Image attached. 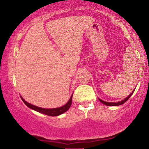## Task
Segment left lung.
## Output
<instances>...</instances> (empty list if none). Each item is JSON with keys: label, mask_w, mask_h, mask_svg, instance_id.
Listing matches in <instances>:
<instances>
[{"label": "left lung", "mask_w": 149, "mask_h": 149, "mask_svg": "<svg viewBox=\"0 0 149 149\" xmlns=\"http://www.w3.org/2000/svg\"><path fill=\"white\" fill-rule=\"evenodd\" d=\"M134 91H132V93H130V94L128 95L127 97H125V98L124 99V100H121V101H120V102H104V101L102 100H100V99H99V100L102 103H103L104 104L107 105V106H119V105L123 104H124V103L125 102H127L128 100H129L130 97H131V95H132V93H133Z\"/></svg>", "instance_id": "obj_1"}]
</instances>
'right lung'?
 I'll return each instance as SVG.
<instances>
[{
	"mask_svg": "<svg viewBox=\"0 0 149 149\" xmlns=\"http://www.w3.org/2000/svg\"><path fill=\"white\" fill-rule=\"evenodd\" d=\"M72 95H71L70 100H69L68 102L66 104L63 106V107H61L60 108H56V109H43V108L36 107V106L32 105L31 104L27 102L24 100L22 97L21 98L22 100V101L24 102V104H25L28 107H29L30 109L34 110V111H37L38 113L45 114V115L55 117V116H58L61 115V114L65 113V112L67 111L69 109H70V106L72 104Z\"/></svg>",
	"mask_w": 149,
	"mask_h": 149,
	"instance_id": "1",
	"label": "right lung"
}]
</instances>
